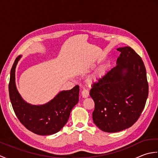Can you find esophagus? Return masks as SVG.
<instances>
[{"mask_svg": "<svg viewBox=\"0 0 158 158\" xmlns=\"http://www.w3.org/2000/svg\"><path fill=\"white\" fill-rule=\"evenodd\" d=\"M81 96H82L83 98H87V97H88L89 96V91H88V90L83 89V91L81 92Z\"/></svg>", "mask_w": 158, "mask_h": 158, "instance_id": "34e87169", "label": "esophagus"}]
</instances>
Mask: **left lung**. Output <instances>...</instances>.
<instances>
[{
	"instance_id": "1",
	"label": "left lung",
	"mask_w": 158,
	"mask_h": 158,
	"mask_svg": "<svg viewBox=\"0 0 158 158\" xmlns=\"http://www.w3.org/2000/svg\"><path fill=\"white\" fill-rule=\"evenodd\" d=\"M121 52L117 65L92 85L95 103L93 122L106 132H117L135 123L145 106L149 93L145 66L130 47Z\"/></svg>"
}]
</instances>
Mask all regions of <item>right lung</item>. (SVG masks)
I'll return each mask as SVG.
<instances>
[{
	"label": "right lung",
	"mask_w": 158,
	"mask_h": 158,
	"mask_svg": "<svg viewBox=\"0 0 158 158\" xmlns=\"http://www.w3.org/2000/svg\"><path fill=\"white\" fill-rule=\"evenodd\" d=\"M21 58L19 56L15 59L10 73L9 92L13 110L19 122L31 132L42 136L56 134L68 122L71 110L78 103L79 87L60 92L44 105L26 102L15 85V68Z\"/></svg>",
	"instance_id": "obj_1"
}]
</instances>
